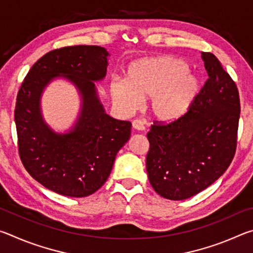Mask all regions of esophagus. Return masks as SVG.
Segmentation results:
<instances>
[{"label":"esophagus","mask_w":253,"mask_h":253,"mask_svg":"<svg viewBox=\"0 0 253 253\" xmlns=\"http://www.w3.org/2000/svg\"><path fill=\"white\" fill-rule=\"evenodd\" d=\"M131 125H132V128H134V129H136V130H140V131L145 130L144 124H143L142 121H139V119H135V121H132Z\"/></svg>","instance_id":"esophagus-1"}]
</instances>
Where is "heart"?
<instances>
[{"instance_id": "b5f03b06", "label": "heart", "mask_w": 253, "mask_h": 253, "mask_svg": "<svg viewBox=\"0 0 253 253\" xmlns=\"http://www.w3.org/2000/svg\"><path fill=\"white\" fill-rule=\"evenodd\" d=\"M185 61L164 55L132 62L128 67L126 81L114 79L110 93L118 107L131 111L147 98V110L160 122L177 121L194 105L202 83L188 71Z\"/></svg>"}]
</instances>
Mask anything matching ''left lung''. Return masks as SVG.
I'll return each instance as SVG.
<instances>
[{
  "instance_id": "left-lung-1",
  "label": "left lung",
  "mask_w": 253,
  "mask_h": 253,
  "mask_svg": "<svg viewBox=\"0 0 253 253\" xmlns=\"http://www.w3.org/2000/svg\"><path fill=\"white\" fill-rule=\"evenodd\" d=\"M209 79L194 105L177 121L154 123L146 169L157 194L181 201L205 190L229 168L237 148L240 98L215 55L202 52Z\"/></svg>"
}]
</instances>
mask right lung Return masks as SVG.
Wrapping results in <instances>:
<instances>
[{
	"label": "right lung",
	"mask_w": 253,
	"mask_h": 253,
	"mask_svg": "<svg viewBox=\"0 0 253 253\" xmlns=\"http://www.w3.org/2000/svg\"><path fill=\"white\" fill-rule=\"evenodd\" d=\"M109 53L98 45L52 50L34 63L16 97L14 121L19 154L28 173L55 193L84 198L104 185L119 149L130 137L131 124L106 114L95 83L106 77ZM62 76L82 97L80 116L63 134L45 123L42 92Z\"/></svg>",
	"instance_id": "right-lung-1"
}]
</instances>
